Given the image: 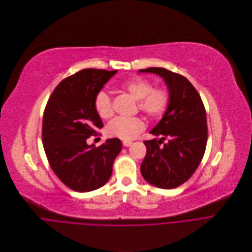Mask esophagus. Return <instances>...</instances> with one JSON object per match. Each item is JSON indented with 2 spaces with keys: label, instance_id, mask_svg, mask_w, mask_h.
<instances>
[{
  "label": "esophagus",
  "instance_id": "1",
  "mask_svg": "<svg viewBox=\"0 0 252 252\" xmlns=\"http://www.w3.org/2000/svg\"><path fill=\"white\" fill-rule=\"evenodd\" d=\"M131 143H132V141H130V140H125L124 142H123V144L125 145V146H130L131 145Z\"/></svg>",
  "mask_w": 252,
  "mask_h": 252
}]
</instances>
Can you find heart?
Here are the masks:
<instances>
[{
    "label": "heart",
    "instance_id": "1",
    "mask_svg": "<svg viewBox=\"0 0 252 252\" xmlns=\"http://www.w3.org/2000/svg\"><path fill=\"white\" fill-rule=\"evenodd\" d=\"M121 87L138 100V108L150 117L161 115L168 105L169 96L163 88H153L152 84L141 78H132L122 83ZM97 114L102 119H109L113 116V105L110 96L105 91H100L94 101ZM144 129V123L141 119L133 117H117L107 126V134L124 140H130L136 137Z\"/></svg>",
    "mask_w": 252,
    "mask_h": 252
}]
</instances>
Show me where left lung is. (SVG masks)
<instances>
[{
    "instance_id": "left-lung-1",
    "label": "left lung",
    "mask_w": 252,
    "mask_h": 252,
    "mask_svg": "<svg viewBox=\"0 0 252 252\" xmlns=\"http://www.w3.org/2000/svg\"><path fill=\"white\" fill-rule=\"evenodd\" d=\"M138 72L157 74L169 92L168 106L150 131L162 137L144 141L146 155L140 171L149 184L174 189L193 175L204 156L208 138L206 110L199 93L184 76L160 67ZM165 139L169 141L160 146Z\"/></svg>"
}]
</instances>
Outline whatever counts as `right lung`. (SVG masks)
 <instances>
[{
  "label": "right lung",
  "instance_id": "1",
  "mask_svg": "<svg viewBox=\"0 0 252 252\" xmlns=\"http://www.w3.org/2000/svg\"><path fill=\"white\" fill-rule=\"evenodd\" d=\"M117 72L83 69L61 81L46 104L44 151L53 172L74 191L90 192L104 186L122 150L119 138L107 139L99 147L87 143L104 126L95 110V97Z\"/></svg>",
  "mask_w": 252,
  "mask_h": 252
}]
</instances>
